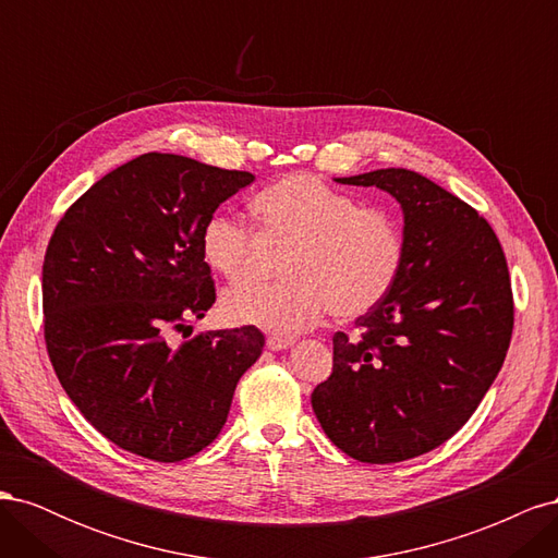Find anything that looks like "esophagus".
I'll return each instance as SVG.
<instances>
[{
    "instance_id": "obj_1",
    "label": "esophagus",
    "mask_w": 558,
    "mask_h": 558,
    "mask_svg": "<svg viewBox=\"0 0 558 558\" xmlns=\"http://www.w3.org/2000/svg\"><path fill=\"white\" fill-rule=\"evenodd\" d=\"M267 349H272V351H283V349H289L291 344H293V340L291 337H279V335H269L267 337Z\"/></svg>"
}]
</instances>
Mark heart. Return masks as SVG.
<instances>
[{
  "label": "heart",
  "instance_id": "obj_1",
  "mask_svg": "<svg viewBox=\"0 0 558 558\" xmlns=\"http://www.w3.org/2000/svg\"><path fill=\"white\" fill-rule=\"evenodd\" d=\"M265 230L293 240L283 260L286 281L248 279L223 295L238 324L291 337L330 312L351 320L375 310L393 291L404 265V232L388 209L314 174H291L253 197ZM199 253L214 272L240 279L251 265V230L242 218L211 211L199 226Z\"/></svg>",
  "mask_w": 558,
  "mask_h": 558
}]
</instances>
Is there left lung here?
<instances>
[{"label":"left lung","instance_id":"1","mask_svg":"<svg viewBox=\"0 0 558 558\" xmlns=\"http://www.w3.org/2000/svg\"><path fill=\"white\" fill-rule=\"evenodd\" d=\"M337 181L400 202L404 265L356 335H332L312 408L351 459L400 463L447 442L500 373L514 328L508 260L494 228L426 177L388 167Z\"/></svg>","mask_w":558,"mask_h":558}]
</instances>
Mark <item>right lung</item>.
I'll return each mask as SVG.
<instances>
[{"mask_svg":"<svg viewBox=\"0 0 558 558\" xmlns=\"http://www.w3.org/2000/svg\"><path fill=\"white\" fill-rule=\"evenodd\" d=\"M253 174L144 154L64 211L44 256V340L56 375L109 442L158 463L221 433L256 326L177 340L216 302L199 226Z\"/></svg>","mask_w":558,"mask_h":558,"instance_id":"obj_1","label":"right lung"}]
</instances>
